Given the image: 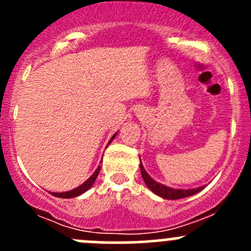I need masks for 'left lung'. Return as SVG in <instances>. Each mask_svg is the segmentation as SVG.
I'll return each mask as SVG.
<instances>
[{"mask_svg": "<svg viewBox=\"0 0 251 251\" xmlns=\"http://www.w3.org/2000/svg\"><path fill=\"white\" fill-rule=\"evenodd\" d=\"M140 169H141L142 178H143L146 186L148 187V188L151 189L154 194H156V196L161 197V198H164V199H169V201H176V199H182V198H186V197L194 196V194L199 193V192L203 191L204 189V186L197 187V188H192V189L171 188V187L165 186V184H163V183H159V182H156L155 179L151 178V177L148 175V173L146 171V169H144L142 161L140 163Z\"/></svg>", "mask_w": 251, "mask_h": 251, "instance_id": "obj_1", "label": "left lung"}]
</instances>
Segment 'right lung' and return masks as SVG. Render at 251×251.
Here are the masks:
<instances>
[{
    "label": "right lung",
    "instance_id": "right-lung-1",
    "mask_svg": "<svg viewBox=\"0 0 251 251\" xmlns=\"http://www.w3.org/2000/svg\"><path fill=\"white\" fill-rule=\"evenodd\" d=\"M116 135H118V132L114 133L113 137L110 138L109 143H108V146H109V144L111 143V141H113L114 138H115ZM100 166H98V168L96 169L95 173L92 174V176H91L90 178L87 179V181H85L82 184H81V186H78V187H76V188L72 189V191L62 192V193H54V192H52V193H50V194H53V196H54V197H58V198H65V199H68V198H75V197L81 196V194H83L86 191H88V189H90L91 187H92V184L95 183L96 178H97L98 174H100Z\"/></svg>",
    "mask_w": 251,
    "mask_h": 251
}]
</instances>
